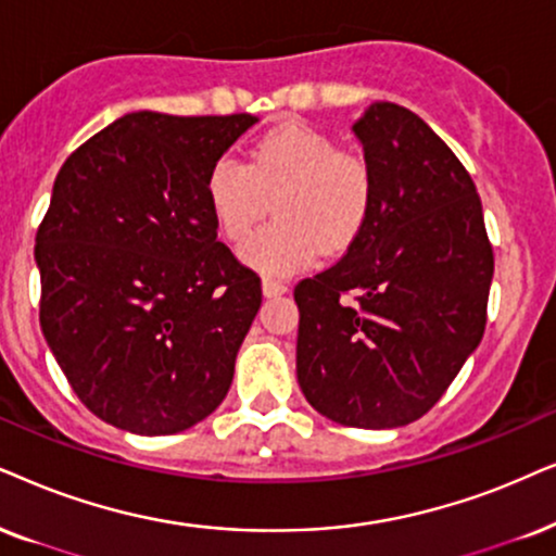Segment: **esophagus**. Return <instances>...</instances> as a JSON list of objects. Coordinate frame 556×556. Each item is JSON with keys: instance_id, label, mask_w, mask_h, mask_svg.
I'll use <instances>...</instances> for the list:
<instances>
[{"instance_id": "obj_1", "label": "esophagus", "mask_w": 556, "mask_h": 556, "mask_svg": "<svg viewBox=\"0 0 556 556\" xmlns=\"http://www.w3.org/2000/svg\"><path fill=\"white\" fill-rule=\"evenodd\" d=\"M262 290H264L266 298H277V294H285V292H287V285L279 282V279L264 277V279H262Z\"/></svg>"}]
</instances>
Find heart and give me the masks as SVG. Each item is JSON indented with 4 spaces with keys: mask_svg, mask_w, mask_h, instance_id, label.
Segmentation results:
<instances>
[{
    "mask_svg": "<svg viewBox=\"0 0 556 556\" xmlns=\"http://www.w3.org/2000/svg\"><path fill=\"white\" fill-rule=\"evenodd\" d=\"M205 194L215 226L243 241L274 200L277 220L243 243V262L287 277L311 266L320 251L339 254L362 233L375 197L364 153L341 149L326 132L302 123L266 130L249 164L220 156L210 166Z\"/></svg>",
    "mask_w": 556,
    "mask_h": 556,
    "instance_id": "1",
    "label": "heart"
}]
</instances>
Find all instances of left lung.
Returning <instances> with one entry per match:
<instances>
[{"mask_svg": "<svg viewBox=\"0 0 556 556\" xmlns=\"http://www.w3.org/2000/svg\"><path fill=\"white\" fill-rule=\"evenodd\" d=\"M354 132L375 197L346 254L294 287L298 382L336 424L397 428L482 341L495 258L472 177L416 112L377 102Z\"/></svg>", "mask_w": 556, "mask_h": 556, "instance_id": "left-lung-1", "label": "left lung"}]
</instances>
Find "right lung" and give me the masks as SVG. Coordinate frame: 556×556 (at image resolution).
<instances>
[{"mask_svg": "<svg viewBox=\"0 0 556 556\" xmlns=\"http://www.w3.org/2000/svg\"><path fill=\"white\" fill-rule=\"evenodd\" d=\"M254 123L132 112L55 177L35 236L40 328L104 424L179 433L228 395L262 279L217 241L205 179Z\"/></svg>", "mask_w": 556, "mask_h": 556, "instance_id": "obj_1", "label": "right lung"}]
</instances>
